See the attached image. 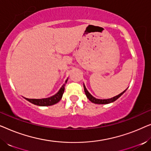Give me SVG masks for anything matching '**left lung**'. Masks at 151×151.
I'll use <instances>...</instances> for the list:
<instances>
[{"label": "left lung", "mask_w": 151, "mask_h": 151, "mask_svg": "<svg viewBox=\"0 0 151 151\" xmlns=\"http://www.w3.org/2000/svg\"><path fill=\"white\" fill-rule=\"evenodd\" d=\"M84 92H85L86 96V97H87V98L88 99V100H89L91 102L94 103V104H109V103L115 102V100H117V99H118L119 97H120L124 93L127 91V89L124 90L122 93H121L120 94H119L118 96L113 97V98H111L109 99H105V100H101V99H97L96 98H94L92 95H91L90 93L88 91L87 89H86V86H84Z\"/></svg>", "instance_id": "8db88e82"}]
</instances>
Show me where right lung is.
Returning <instances> with one entry per match:
<instances>
[{
	"label": "right lung",
	"mask_w": 151,
	"mask_h": 151,
	"mask_svg": "<svg viewBox=\"0 0 151 151\" xmlns=\"http://www.w3.org/2000/svg\"><path fill=\"white\" fill-rule=\"evenodd\" d=\"M67 80H66V83H67ZM65 84H64L60 89L59 90V91L56 94H55L54 96L50 97V98H42V99H28L25 98L27 100L29 101V102L32 103L35 105H37V106H51V105H53L56 104L59 102L60 100H61L62 97H63V95L64 93V91H65Z\"/></svg>",
	"instance_id": "obj_1"
}]
</instances>
